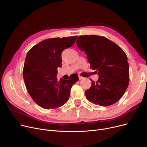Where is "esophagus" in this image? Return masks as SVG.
I'll return each mask as SVG.
<instances>
[{"label": "esophagus", "mask_w": 147, "mask_h": 147, "mask_svg": "<svg viewBox=\"0 0 147 147\" xmlns=\"http://www.w3.org/2000/svg\"><path fill=\"white\" fill-rule=\"evenodd\" d=\"M79 80H82V79H83V77H82V76H79Z\"/></svg>", "instance_id": "34e87169"}]
</instances>
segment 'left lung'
I'll return each instance as SVG.
<instances>
[{
  "label": "left lung",
  "mask_w": 147,
  "mask_h": 147,
  "mask_svg": "<svg viewBox=\"0 0 147 147\" xmlns=\"http://www.w3.org/2000/svg\"><path fill=\"white\" fill-rule=\"evenodd\" d=\"M76 43L85 52L90 68L99 75L96 82L90 79L91 87L85 92L87 99L104 107L117 102L129 85V67L125 52L100 36H80Z\"/></svg>",
  "instance_id": "left-lung-1"
}]
</instances>
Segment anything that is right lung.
I'll use <instances>...</instances> for the list:
<instances>
[{"instance_id": "right-lung-1", "label": "right lung", "mask_w": 147, "mask_h": 147, "mask_svg": "<svg viewBox=\"0 0 147 147\" xmlns=\"http://www.w3.org/2000/svg\"><path fill=\"white\" fill-rule=\"evenodd\" d=\"M77 36L44 40L27 53L23 68V78L34 102L44 109L61 107L68 101L72 86L79 80L72 76L57 81L58 67H61V53L76 42Z\"/></svg>"}]
</instances>
